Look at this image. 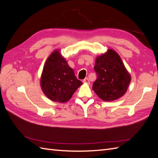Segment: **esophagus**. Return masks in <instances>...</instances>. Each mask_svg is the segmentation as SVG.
<instances>
[{
  "label": "esophagus",
  "mask_w": 158,
  "mask_h": 158,
  "mask_svg": "<svg viewBox=\"0 0 158 158\" xmlns=\"http://www.w3.org/2000/svg\"><path fill=\"white\" fill-rule=\"evenodd\" d=\"M83 82H84V83L89 84V79H88V78H85L84 79V80H83Z\"/></svg>",
  "instance_id": "1"
}]
</instances>
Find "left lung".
<instances>
[{"label": "left lung", "instance_id": "8db88e82", "mask_svg": "<svg viewBox=\"0 0 158 158\" xmlns=\"http://www.w3.org/2000/svg\"><path fill=\"white\" fill-rule=\"evenodd\" d=\"M94 70L97 79L93 84L92 89L102 99L112 102L125 94L131 82V76L115 51L109 49L98 56Z\"/></svg>", "mask_w": 158, "mask_h": 158}]
</instances>
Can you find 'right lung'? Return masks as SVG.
<instances>
[{
	"instance_id": "1",
	"label": "right lung",
	"mask_w": 158,
	"mask_h": 158,
	"mask_svg": "<svg viewBox=\"0 0 158 158\" xmlns=\"http://www.w3.org/2000/svg\"><path fill=\"white\" fill-rule=\"evenodd\" d=\"M82 84L59 51L52 52L45 62L41 78V86L46 96L53 102H66Z\"/></svg>"
}]
</instances>
